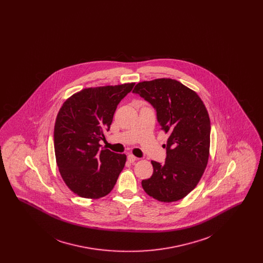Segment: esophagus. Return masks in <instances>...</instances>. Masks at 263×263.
Masks as SVG:
<instances>
[{
	"instance_id": "1",
	"label": "esophagus",
	"mask_w": 263,
	"mask_h": 263,
	"mask_svg": "<svg viewBox=\"0 0 263 263\" xmlns=\"http://www.w3.org/2000/svg\"><path fill=\"white\" fill-rule=\"evenodd\" d=\"M127 160H128L129 163H134L135 161H137V158H136L135 156H133V155L130 154V155L127 156Z\"/></svg>"
}]
</instances>
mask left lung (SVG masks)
<instances>
[{"mask_svg":"<svg viewBox=\"0 0 263 263\" xmlns=\"http://www.w3.org/2000/svg\"><path fill=\"white\" fill-rule=\"evenodd\" d=\"M133 92L156 108L168 135L165 162H151L154 172L142 180L143 189L161 202L180 200L196 187L208 163L211 124L205 104L196 91L166 78L138 83Z\"/></svg>","mask_w":263,"mask_h":263,"instance_id":"8db88e82","label":"left lung"}]
</instances>
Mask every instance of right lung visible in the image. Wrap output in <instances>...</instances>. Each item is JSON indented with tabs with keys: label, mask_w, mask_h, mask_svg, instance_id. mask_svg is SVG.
I'll return each mask as SVG.
<instances>
[{
	"label": "right lung",
	"mask_w": 263,
	"mask_h": 263,
	"mask_svg": "<svg viewBox=\"0 0 263 263\" xmlns=\"http://www.w3.org/2000/svg\"><path fill=\"white\" fill-rule=\"evenodd\" d=\"M135 83L84 88L63 103L54 126L56 163L64 182L80 197L98 199L114 187L126 155L100 149L116 107Z\"/></svg>",
	"instance_id": "1"
}]
</instances>
